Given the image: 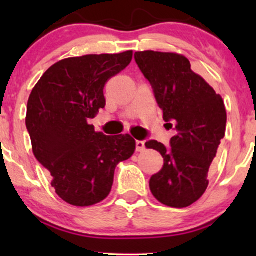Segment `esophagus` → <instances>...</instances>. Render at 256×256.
I'll return each instance as SVG.
<instances>
[{"instance_id": "esophagus-1", "label": "esophagus", "mask_w": 256, "mask_h": 256, "mask_svg": "<svg viewBox=\"0 0 256 256\" xmlns=\"http://www.w3.org/2000/svg\"><path fill=\"white\" fill-rule=\"evenodd\" d=\"M144 149H146L144 140H136V150L137 152H143Z\"/></svg>"}]
</instances>
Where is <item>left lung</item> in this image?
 I'll list each match as a JSON object with an SVG mask.
<instances>
[{
	"mask_svg": "<svg viewBox=\"0 0 256 256\" xmlns=\"http://www.w3.org/2000/svg\"><path fill=\"white\" fill-rule=\"evenodd\" d=\"M134 60L152 85L164 120L176 134L170 146L148 140L146 148L162 155L161 171L152 176L150 192L174 208L192 204L208 186V171L225 136L226 110L222 96L192 71L183 55L137 52Z\"/></svg>",
	"mask_w": 256,
	"mask_h": 256,
	"instance_id": "obj_1",
	"label": "left lung"
}]
</instances>
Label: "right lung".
Here are the masks:
<instances>
[{
    "instance_id": "add662e5",
    "label": "right lung",
    "mask_w": 256,
    "mask_h": 256,
    "mask_svg": "<svg viewBox=\"0 0 256 256\" xmlns=\"http://www.w3.org/2000/svg\"><path fill=\"white\" fill-rule=\"evenodd\" d=\"M131 60V50L64 58L46 70L28 98L32 150L67 204L86 207L104 201L116 165L134 152L130 134L106 136L88 122L104 108L108 79Z\"/></svg>"
}]
</instances>
